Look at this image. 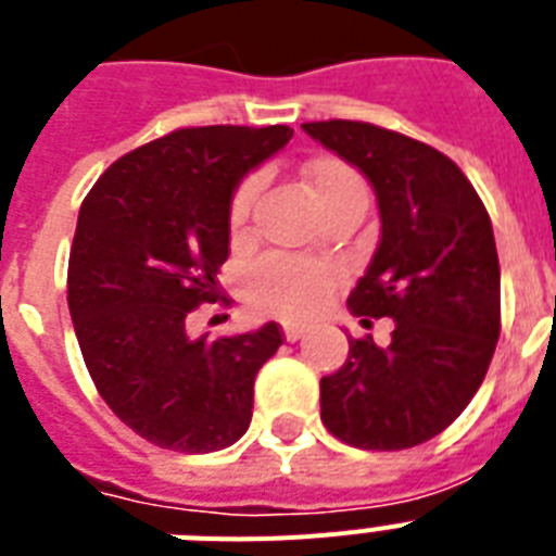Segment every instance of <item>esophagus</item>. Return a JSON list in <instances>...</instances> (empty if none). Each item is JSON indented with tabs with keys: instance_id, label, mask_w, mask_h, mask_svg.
Segmentation results:
<instances>
[{
	"instance_id": "1",
	"label": "esophagus",
	"mask_w": 556,
	"mask_h": 556,
	"mask_svg": "<svg viewBox=\"0 0 556 556\" xmlns=\"http://www.w3.org/2000/svg\"><path fill=\"white\" fill-rule=\"evenodd\" d=\"M282 334H286L288 343H294V340H300L305 334V326H296V323H288V326H282Z\"/></svg>"
}]
</instances>
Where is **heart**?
I'll list each match as a JSON object with an SVG mask.
<instances>
[{
	"instance_id": "1",
	"label": "heart",
	"mask_w": 556,
	"mask_h": 556,
	"mask_svg": "<svg viewBox=\"0 0 556 556\" xmlns=\"http://www.w3.org/2000/svg\"><path fill=\"white\" fill-rule=\"evenodd\" d=\"M256 178H248L239 185L230 201V225L242 227L248 213H251L253 195H256ZM305 187L312 192L317 204H326L329 199L346 190H357L361 178L334 159H323L308 164L305 169ZM334 268L326 262L300 260V256H286V253H268L251 265L248 270V300L256 312L274 314L282 320H308L320 312L326 303L329 288L334 286Z\"/></svg>"
}]
</instances>
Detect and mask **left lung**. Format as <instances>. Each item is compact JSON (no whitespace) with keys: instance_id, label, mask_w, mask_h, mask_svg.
Segmentation results:
<instances>
[{"instance_id":"1","label":"left lung","mask_w":556,"mask_h":556,"mask_svg":"<svg viewBox=\"0 0 556 556\" xmlns=\"http://www.w3.org/2000/svg\"><path fill=\"white\" fill-rule=\"evenodd\" d=\"M375 190L380 242L349 296L389 346L349 340L346 364L320 380L331 435L364 450H406L456 421L482 387L500 340L493 225L465 173L439 150L361 121L303 124Z\"/></svg>"}]
</instances>
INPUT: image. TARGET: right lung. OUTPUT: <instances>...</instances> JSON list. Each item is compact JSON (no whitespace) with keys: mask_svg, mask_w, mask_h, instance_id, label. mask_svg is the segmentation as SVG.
Masks as SVG:
<instances>
[{"mask_svg":"<svg viewBox=\"0 0 556 556\" xmlns=\"http://www.w3.org/2000/svg\"><path fill=\"white\" fill-rule=\"evenodd\" d=\"M291 135L178 129L117 159L83 201L68 256L74 334L109 409L159 447L213 453L251 424L253 378L282 331L190 338L187 314L218 294L236 187Z\"/></svg>","mask_w":556,"mask_h":556,"instance_id":"right-lung-1","label":"right lung"}]
</instances>
